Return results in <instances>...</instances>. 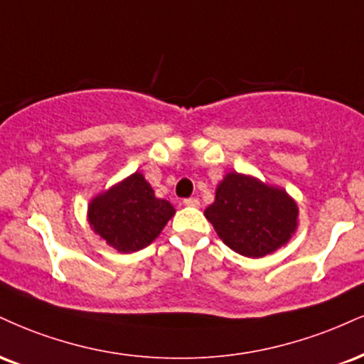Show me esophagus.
Returning a JSON list of instances; mask_svg holds the SVG:
<instances>
[{
  "mask_svg": "<svg viewBox=\"0 0 364 364\" xmlns=\"http://www.w3.org/2000/svg\"><path fill=\"white\" fill-rule=\"evenodd\" d=\"M183 205H185V207H200V200L198 198H186V200H183Z\"/></svg>",
  "mask_w": 364,
  "mask_h": 364,
  "instance_id": "esophagus-1",
  "label": "esophagus"
}]
</instances>
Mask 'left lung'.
Segmentation results:
<instances>
[{
  "label": "left lung",
  "mask_w": 364,
  "mask_h": 364,
  "mask_svg": "<svg viewBox=\"0 0 364 364\" xmlns=\"http://www.w3.org/2000/svg\"><path fill=\"white\" fill-rule=\"evenodd\" d=\"M205 217L225 246L257 259L287 246L295 235L299 205L283 188L230 171L217 185Z\"/></svg>",
  "instance_id": "1"
}]
</instances>
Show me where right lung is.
<instances>
[{"instance_id":"1","label":"right lung","mask_w":364,"mask_h":364,"mask_svg":"<svg viewBox=\"0 0 364 364\" xmlns=\"http://www.w3.org/2000/svg\"><path fill=\"white\" fill-rule=\"evenodd\" d=\"M176 213L168 200L157 198L142 173L135 171L87 203V224L118 252H135L154 240Z\"/></svg>"}]
</instances>
